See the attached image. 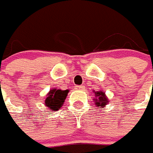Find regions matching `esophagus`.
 <instances>
[{
  "instance_id": "1",
  "label": "esophagus",
  "mask_w": 153,
  "mask_h": 153,
  "mask_svg": "<svg viewBox=\"0 0 153 153\" xmlns=\"http://www.w3.org/2000/svg\"><path fill=\"white\" fill-rule=\"evenodd\" d=\"M76 88L77 89V90H84L85 87L82 86V85H80V86H76Z\"/></svg>"
}]
</instances>
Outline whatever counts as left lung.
<instances>
[{"instance_id": "1", "label": "left lung", "mask_w": 153, "mask_h": 153, "mask_svg": "<svg viewBox=\"0 0 153 153\" xmlns=\"http://www.w3.org/2000/svg\"><path fill=\"white\" fill-rule=\"evenodd\" d=\"M95 97L96 98H94L93 100L95 101V105L100 107L101 108H103L104 105H106L108 103V99L106 97L105 93H103V91L100 92H95Z\"/></svg>"}]
</instances>
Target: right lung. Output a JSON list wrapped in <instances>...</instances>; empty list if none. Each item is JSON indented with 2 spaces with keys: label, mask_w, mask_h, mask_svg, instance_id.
I'll return each mask as SVG.
<instances>
[{
  "label": "right lung",
  "mask_w": 153,
  "mask_h": 153,
  "mask_svg": "<svg viewBox=\"0 0 153 153\" xmlns=\"http://www.w3.org/2000/svg\"><path fill=\"white\" fill-rule=\"evenodd\" d=\"M68 90H60V89H53L47 94L45 104L48 107L50 111H56L60 108L65 102V99L67 96Z\"/></svg>",
  "instance_id": "1"
}]
</instances>
